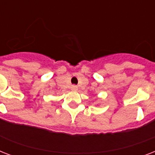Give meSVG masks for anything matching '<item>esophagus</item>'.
Listing matches in <instances>:
<instances>
[{
    "label": "esophagus",
    "mask_w": 155,
    "mask_h": 155,
    "mask_svg": "<svg viewBox=\"0 0 155 155\" xmlns=\"http://www.w3.org/2000/svg\"><path fill=\"white\" fill-rule=\"evenodd\" d=\"M71 89L72 90V91H77L78 87L75 86V85H72L71 87Z\"/></svg>",
    "instance_id": "esophagus-1"
}]
</instances>
